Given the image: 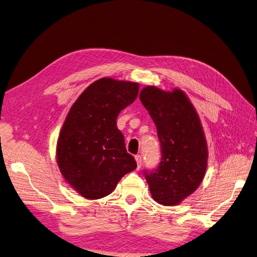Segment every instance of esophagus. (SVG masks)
Returning <instances> with one entry per match:
<instances>
[{
    "instance_id": "esophagus-1",
    "label": "esophagus",
    "mask_w": 257,
    "mask_h": 257,
    "mask_svg": "<svg viewBox=\"0 0 257 257\" xmlns=\"http://www.w3.org/2000/svg\"><path fill=\"white\" fill-rule=\"evenodd\" d=\"M135 160H136V163H137V168L139 169V168L142 167V165H143V159H142L141 155H136Z\"/></svg>"
}]
</instances>
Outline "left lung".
I'll use <instances>...</instances> for the list:
<instances>
[{
    "label": "left lung",
    "instance_id": "left-lung-1",
    "mask_svg": "<svg viewBox=\"0 0 257 257\" xmlns=\"http://www.w3.org/2000/svg\"><path fill=\"white\" fill-rule=\"evenodd\" d=\"M157 126L162 159L157 170L145 172L152 198L177 206L197 190L206 175L208 146L199 115L185 92L147 85L139 94Z\"/></svg>",
    "mask_w": 257,
    "mask_h": 257
}]
</instances>
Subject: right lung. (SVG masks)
<instances>
[{
    "label": "right lung",
    "mask_w": 257,
    "mask_h": 257,
    "mask_svg": "<svg viewBox=\"0 0 257 257\" xmlns=\"http://www.w3.org/2000/svg\"><path fill=\"white\" fill-rule=\"evenodd\" d=\"M137 82L104 77L92 82L69 109L57 142V163L65 182L87 199L103 198L136 168L116 116L136 99Z\"/></svg>",
    "instance_id": "1"
}]
</instances>
